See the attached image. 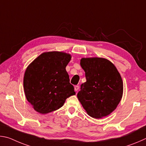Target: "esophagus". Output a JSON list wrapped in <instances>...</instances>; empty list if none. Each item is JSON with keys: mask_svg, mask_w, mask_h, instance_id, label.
<instances>
[{"mask_svg": "<svg viewBox=\"0 0 146 146\" xmlns=\"http://www.w3.org/2000/svg\"><path fill=\"white\" fill-rule=\"evenodd\" d=\"M79 88H80V86H79L78 85H76L74 86V90L75 91H78L79 90Z\"/></svg>", "mask_w": 146, "mask_h": 146, "instance_id": "obj_1", "label": "esophagus"}]
</instances>
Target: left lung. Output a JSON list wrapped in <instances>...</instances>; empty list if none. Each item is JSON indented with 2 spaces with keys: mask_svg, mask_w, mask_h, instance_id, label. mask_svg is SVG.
<instances>
[{
  "mask_svg": "<svg viewBox=\"0 0 146 146\" xmlns=\"http://www.w3.org/2000/svg\"><path fill=\"white\" fill-rule=\"evenodd\" d=\"M80 64L86 81L77 95L79 101L90 117L99 119L108 115L122 99L121 75L113 64L104 58H82Z\"/></svg>",
  "mask_w": 146,
  "mask_h": 146,
  "instance_id": "1",
  "label": "left lung"
}]
</instances>
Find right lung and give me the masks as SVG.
I'll return each instance as SVG.
<instances>
[{
    "label": "right lung",
    "mask_w": 146,
    "mask_h": 146,
    "mask_svg": "<svg viewBox=\"0 0 146 146\" xmlns=\"http://www.w3.org/2000/svg\"><path fill=\"white\" fill-rule=\"evenodd\" d=\"M70 59L66 53L44 52L28 66L24 78L25 95L36 111H55L76 94L65 69Z\"/></svg>",
    "instance_id": "right-lung-1"
}]
</instances>
